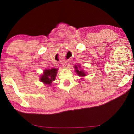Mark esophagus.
<instances>
[{
	"label": "esophagus",
	"mask_w": 134,
	"mask_h": 134,
	"mask_svg": "<svg viewBox=\"0 0 134 134\" xmlns=\"http://www.w3.org/2000/svg\"><path fill=\"white\" fill-rule=\"evenodd\" d=\"M63 68H65V67H66V65H65V64H63Z\"/></svg>",
	"instance_id": "34e87169"
}]
</instances>
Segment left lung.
Masks as SVG:
<instances>
[{
    "mask_svg": "<svg viewBox=\"0 0 134 134\" xmlns=\"http://www.w3.org/2000/svg\"><path fill=\"white\" fill-rule=\"evenodd\" d=\"M75 71L76 72V74H78L79 76H85V72H83L82 71H81V70L79 69V68H80V66H75Z\"/></svg>",
    "mask_w": 134,
    "mask_h": 134,
    "instance_id": "obj_1",
    "label": "left lung"
}]
</instances>
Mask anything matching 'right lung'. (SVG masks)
<instances>
[{
    "label": "right lung",
    "instance_id": "obj_1",
    "mask_svg": "<svg viewBox=\"0 0 134 134\" xmlns=\"http://www.w3.org/2000/svg\"><path fill=\"white\" fill-rule=\"evenodd\" d=\"M57 71L58 69L56 68L44 70L43 75L41 76L40 80L44 84L50 85L53 81L55 80Z\"/></svg>",
    "mask_w": 134,
    "mask_h": 134
}]
</instances>
